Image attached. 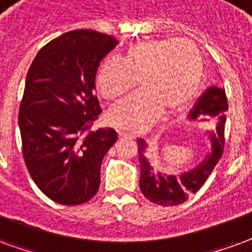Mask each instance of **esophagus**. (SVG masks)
I'll list each match as a JSON object with an SVG mask.
<instances>
[{
    "mask_svg": "<svg viewBox=\"0 0 252 252\" xmlns=\"http://www.w3.org/2000/svg\"><path fill=\"white\" fill-rule=\"evenodd\" d=\"M119 137H121V138L135 139V135H133V134L127 133V131H124V130H121V131H119Z\"/></svg>",
    "mask_w": 252,
    "mask_h": 252,
    "instance_id": "1",
    "label": "esophagus"
}]
</instances>
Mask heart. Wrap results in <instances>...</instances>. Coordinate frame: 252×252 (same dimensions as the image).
<instances>
[{
  "mask_svg": "<svg viewBox=\"0 0 252 252\" xmlns=\"http://www.w3.org/2000/svg\"><path fill=\"white\" fill-rule=\"evenodd\" d=\"M203 79V58L187 40H146L133 44L122 62L106 59L96 73L99 94L114 100L135 87L141 91L110 108V124L142 131L157 121L161 110L181 111L192 103Z\"/></svg>",
  "mask_w": 252,
  "mask_h": 252,
  "instance_id": "obj_1",
  "label": "heart"
}]
</instances>
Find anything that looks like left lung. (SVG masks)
I'll use <instances>...</instances> for the list:
<instances>
[{"label": "left lung", "instance_id": "8db88e82", "mask_svg": "<svg viewBox=\"0 0 252 252\" xmlns=\"http://www.w3.org/2000/svg\"><path fill=\"white\" fill-rule=\"evenodd\" d=\"M227 110L228 104L223 88L211 86L200 95L197 102L188 113L187 119L209 127L216 126V131L205 133V137L209 141V149L203 161L179 174H166L154 170L148 157V142L142 138L137 139L141 164L139 188L149 201L164 207L179 205L203 187L223 154L224 114Z\"/></svg>", "mask_w": 252, "mask_h": 252}]
</instances>
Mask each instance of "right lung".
<instances>
[{
	"label": "right lung",
	"mask_w": 252,
	"mask_h": 252,
	"mask_svg": "<svg viewBox=\"0 0 252 252\" xmlns=\"http://www.w3.org/2000/svg\"><path fill=\"white\" fill-rule=\"evenodd\" d=\"M118 44L108 34L78 29L40 49L27 73L18 126L31 177L63 205L91 200L100 184L114 128L90 130L102 108L95 96L100 60Z\"/></svg>",
	"instance_id": "right-lung-1"
}]
</instances>
